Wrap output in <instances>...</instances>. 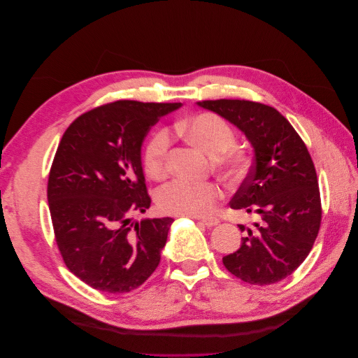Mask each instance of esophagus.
I'll list each match as a JSON object with an SVG mask.
<instances>
[{"mask_svg":"<svg viewBox=\"0 0 358 358\" xmlns=\"http://www.w3.org/2000/svg\"><path fill=\"white\" fill-rule=\"evenodd\" d=\"M206 227H215L216 224H218L220 221H218V218H212V216H210V218H203V220H200Z\"/></svg>","mask_w":358,"mask_h":358,"instance_id":"esophagus-1","label":"esophagus"}]
</instances>
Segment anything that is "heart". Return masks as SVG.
Segmentation results:
<instances>
[{"label":"heart","instance_id":"heart-1","mask_svg":"<svg viewBox=\"0 0 358 358\" xmlns=\"http://www.w3.org/2000/svg\"><path fill=\"white\" fill-rule=\"evenodd\" d=\"M175 133L212 155V166L222 178L231 182L241 180L248 170L249 158L243 149L234 146L236 134L231 125L218 115L200 113L175 124ZM170 137L166 131H157L146 145L143 164L154 180L167 175ZM221 199V189L212 182L188 183L175 180L162 187L157 194L158 208L170 215L201 216L209 213Z\"/></svg>","mask_w":358,"mask_h":358}]
</instances>
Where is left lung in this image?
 Segmentation results:
<instances>
[{
	"label": "left lung",
	"mask_w": 358,
	"mask_h": 358,
	"mask_svg": "<svg viewBox=\"0 0 358 358\" xmlns=\"http://www.w3.org/2000/svg\"><path fill=\"white\" fill-rule=\"evenodd\" d=\"M200 107L245 134L254 164L230 206L257 215L241 248L222 258L230 273L252 285L289 276L310 252L321 224L317 171L306 145L276 109L246 100H208Z\"/></svg>",
	"instance_id": "1"
}]
</instances>
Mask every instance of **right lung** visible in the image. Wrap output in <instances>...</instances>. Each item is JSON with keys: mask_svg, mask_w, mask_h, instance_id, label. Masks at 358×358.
Listing matches in <instances>:
<instances>
[{"mask_svg": "<svg viewBox=\"0 0 358 358\" xmlns=\"http://www.w3.org/2000/svg\"><path fill=\"white\" fill-rule=\"evenodd\" d=\"M180 106L115 101L79 116L61 138L48 182L53 231L70 272L95 289H136L159 264L175 220L131 221L150 206L143 140Z\"/></svg>", "mask_w": 358, "mask_h": 358, "instance_id": "right-lung-1", "label": "right lung"}]
</instances>
